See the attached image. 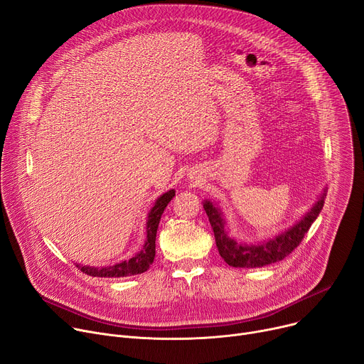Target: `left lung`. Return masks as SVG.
<instances>
[{
  "mask_svg": "<svg viewBox=\"0 0 364 364\" xmlns=\"http://www.w3.org/2000/svg\"><path fill=\"white\" fill-rule=\"evenodd\" d=\"M325 196L326 188L321 193L316 203L293 227L287 228L272 238L250 245L237 241L234 237L228 235L223 212L215 203L205 200L203 208L212 225L216 247L221 257L232 268H262V266L282 260L301 243L304 234L319 216L325 203Z\"/></svg>",
  "mask_w": 364,
  "mask_h": 364,
  "instance_id": "left-lung-1",
  "label": "left lung"
}]
</instances>
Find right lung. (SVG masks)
<instances>
[{"label": "right lung", "mask_w": 364, "mask_h": 364, "mask_svg": "<svg viewBox=\"0 0 364 364\" xmlns=\"http://www.w3.org/2000/svg\"><path fill=\"white\" fill-rule=\"evenodd\" d=\"M174 196H176V190H169L156 199L154 208L148 213L146 241H144L141 250L137 252L133 257H130L129 260L118 262L112 266H102V268L83 266L76 263L77 268L90 277H100V278H121V277H132V275L146 272L155 259V240H156V231H158L161 216L166 205L171 202Z\"/></svg>", "instance_id": "add662e5"}]
</instances>
